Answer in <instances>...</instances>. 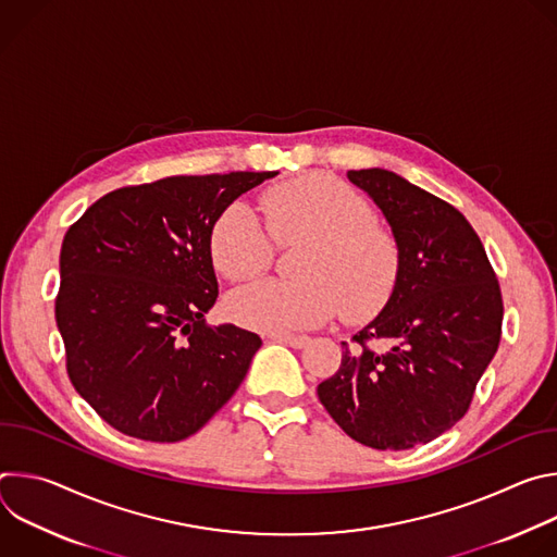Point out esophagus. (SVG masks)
I'll list each match as a JSON object with an SVG mask.
<instances>
[{
  "label": "esophagus",
  "instance_id": "esophagus-1",
  "mask_svg": "<svg viewBox=\"0 0 557 557\" xmlns=\"http://www.w3.org/2000/svg\"><path fill=\"white\" fill-rule=\"evenodd\" d=\"M271 339L286 344L290 348H304L310 342V337H306V335H271Z\"/></svg>",
  "mask_w": 557,
  "mask_h": 557
}]
</instances>
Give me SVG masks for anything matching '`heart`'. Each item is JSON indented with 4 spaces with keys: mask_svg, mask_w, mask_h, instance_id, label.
<instances>
[{
    "mask_svg": "<svg viewBox=\"0 0 557 557\" xmlns=\"http://www.w3.org/2000/svg\"><path fill=\"white\" fill-rule=\"evenodd\" d=\"M267 226L245 202H231L211 226L213 267L231 282L267 273L275 246L304 243L297 282L264 280L235 290L228 312L260 333H293L320 326L342 308L346 322L374 317L399 277V247L374 224L370 202L331 176H301L262 196ZM274 240L271 242L265 228Z\"/></svg>",
    "mask_w": 557,
    "mask_h": 557,
    "instance_id": "obj_1",
    "label": "heart"
}]
</instances>
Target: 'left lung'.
Returning <instances> with one entry per match:
<instances>
[{"label":"left lung","instance_id":"left-lung-1","mask_svg":"<svg viewBox=\"0 0 557 557\" xmlns=\"http://www.w3.org/2000/svg\"><path fill=\"white\" fill-rule=\"evenodd\" d=\"M348 178L392 226L399 277L374 320L342 342V366L317 396L357 443L410 449L469 410L500 344L503 295L458 209L387 170H350Z\"/></svg>","mask_w":557,"mask_h":557}]
</instances>
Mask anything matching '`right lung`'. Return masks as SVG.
<instances>
[{
    "instance_id": "1",
    "label": "right lung",
    "mask_w": 557,
    "mask_h": 557,
    "mask_svg": "<svg viewBox=\"0 0 557 557\" xmlns=\"http://www.w3.org/2000/svg\"><path fill=\"white\" fill-rule=\"evenodd\" d=\"M277 172L172 176L99 198L65 233L54 299L74 389L114 430L151 443L196 434L262 346L207 326L218 280L211 226Z\"/></svg>"
}]
</instances>
